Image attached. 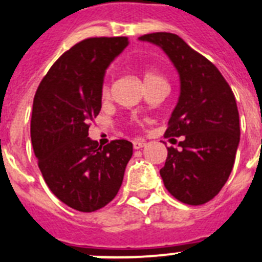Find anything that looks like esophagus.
I'll return each mask as SVG.
<instances>
[{
    "mask_svg": "<svg viewBox=\"0 0 262 262\" xmlns=\"http://www.w3.org/2000/svg\"><path fill=\"white\" fill-rule=\"evenodd\" d=\"M145 145V142H143V140H135L134 142V148L135 149H140V148H143Z\"/></svg>",
    "mask_w": 262,
    "mask_h": 262,
    "instance_id": "34e87169",
    "label": "esophagus"
}]
</instances>
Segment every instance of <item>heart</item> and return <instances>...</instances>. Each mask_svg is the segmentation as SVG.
Masks as SVG:
<instances>
[{"mask_svg":"<svg viewBox=\"0 0 262 262\" xmlns=\"http://www.w3.org/2000/svg\"><path fill=\"white\" fill-rule=\"evenodd\" d=\"M157 78H163L161 76L157 73V72H154V71H149V69H147V71L144 72V82H147V81H151V80H157ZM108 96V86L107 85H103L102 86V97L105 98V97Z\"/></svg>","mask_w":262,"mask_h":262,"instance_id":"heart-1","label":"heart"}]
</instances>
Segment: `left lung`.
Instances as JSON below:
<instances>
[{"instance_id": "8db88e82", "label": "left lung", "mask_w": 262, "mask_h": 262, "mask_svg": "<svg viewBox=\"0 0 262 262\" xmlns=\"http://www.w3.org/2000/svg\"><path fill=\"white\" fill-rule=\"evenodd\" d=\"M164 51L180 78V96L166 136H182L168 148L160 169L166 190L187 205L212 200L231 174L240 142L239 111L230 85L211 61L170 32L139 38Z\"/></svg>"}]
</instances>
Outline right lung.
Wrapping results in <instances>:
<instances>
[{
  "instance_id": "obj_1",
  "label": "right lung",
  "mask_w": 262,
  "mask_h": 262,
  "mask_svg": "<svg viewBox=\"0 0 262 262\" xmlns=\"http://www.w3.org/2000/svg\"><path fill=\"white\" fill-rule=\"evenodd\" d=\"M127 45L124 36L80 41L51 67L34 97L31 143L39 169L50 190L77 211H96L114 200L133 156L128 140L102 148L89 138L106 69Z\"/></svg>"
}]
</instances>
